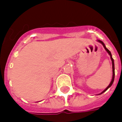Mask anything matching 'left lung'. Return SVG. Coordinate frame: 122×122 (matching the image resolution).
I'll list each match as a JSON object with an SVG mask.
<instances>
[{
    "instance_id": "obj_1",
    "label": "left lung",
    "mask_w": 122,
    "mask_h": 122,
    "mask_svg": "<svg viewBox=\"0 0 122 122\" xmlns=\"http://www.w3.org/2000/svg\"><path fill=\"white\" fill-rule=\"evenodd\" d=\"M98 42H100V43H102V45H103V46H104V47L105 50H106V51L107 52V53H108L110 55L111 59V61H112V66H113V78H112V80H111V83L109 84V86H107V88H106V89H105V90H104V91H103V92H102V93H100V94H102V93H103L104 92H106V90H107V89H108L109 88V87H111V85L113 84V82H114V79H115V65H114V59H113V57H112V55H111V53L110 51H109L108 49H107L106 47V46H105L104 43L102 42V41L98 40Z\"/></svg>"
}]
</instances>
